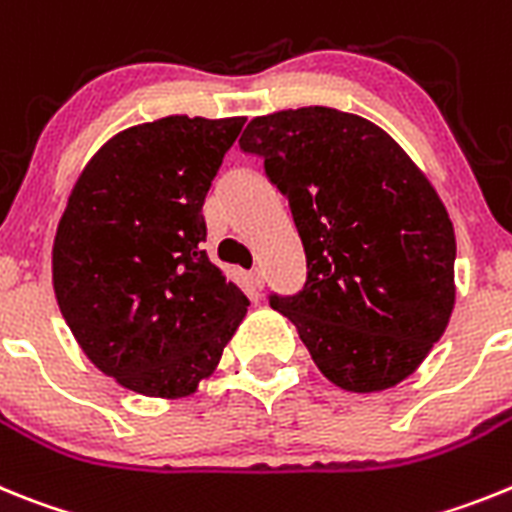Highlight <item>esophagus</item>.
Here are the masks:
<instances>
[{"label": "esophagus", "mask_w": 512, "mask_h": 512, "mask_svg": "<svg viewBox=\"0 0 512 512\" xmlns=\"http://www.w3.org/2000/svg\"><path fill=\"white\" fill-rule=\"evenodd\" d=\"M247 283H250V288L252 291H260L262 288V283H265V278H262V270H250V273H247Z\"/></svg>", "instance_id": "1"}]
</instances>
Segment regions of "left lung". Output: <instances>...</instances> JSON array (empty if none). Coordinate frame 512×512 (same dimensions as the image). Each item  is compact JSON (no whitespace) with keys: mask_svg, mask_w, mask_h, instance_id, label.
<instances>
[{"mask_svg":"<svg viewBox=\"0 0 512 512\" xmlns=\"http://www.w3.org/2000/svg\"><path fill=\"white\" fill-rule=\"evenodd\" d=\"M239 146L265 159L306 252L304 288L270 306L332 384L397 386L456 301L453 224L425 172L384 128L322 105L252 118Z\"/></svg>","mask_w":512,"mask_h":512,"instance_id":"1","label":"left lung"}]
</instances>
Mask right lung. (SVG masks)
Listing matches in <instances>:
<instances>
[{
  "mask_svg": "<svg viewBox=\"0 0 512 512\" xmlns=\"http://www.w3.org/2000/svg\"><path fill=\"white\" fill-rule=\"evenodd\" d=\"M242 126L167 115L126 128L71 188L53 239L56 301L84 355L136 394H193L247 314L203 250V203Z\"/></svg>",
  "mask_w": 512,
  "mask_h": 512,
  "instance_id": "1",
  "label": "right lung"
}]
</instances>
